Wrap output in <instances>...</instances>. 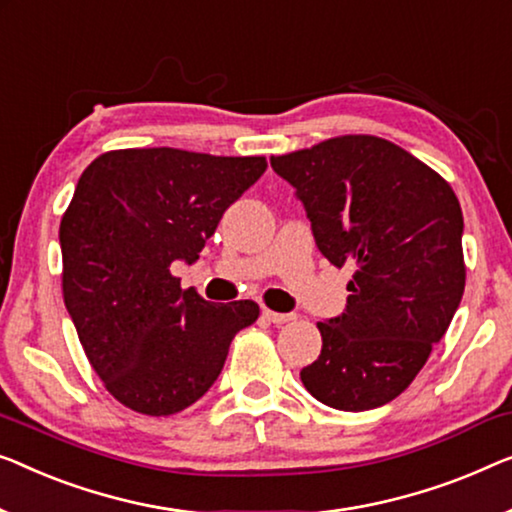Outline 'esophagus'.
<instances>
[{"label": "esophagus", "mask_w": 512, "mask_h": 512, "mask_svg": "<svg viewBox=\"0 0 512 512\" xmlns=\"http://www.w3.org/2000/svg\"><path fill=\"white\" fill-rule=\"evenodd\" d=\"M263 316L274 325H284L295 318V314H279V311H272V309H263Z\"/></svg>", "instance_id": "esophagus-1"}]
</instances>
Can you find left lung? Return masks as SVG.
<instances>
[{
  "label": "left lung",
  "mask_w": 512,
  "mask_h": 512,
  "mask_svg": "<svg viewBox=\"0 0 512 512\" xmlns=\"http://www.w3.org/2000/svg\"><path fill=\"white\" fill-rule=\"evenodd\" d=\"M305 205L316 247L353 265L344 314L300 372L318 402L369 411L409 388L464 293L462 207L439 173L376 136H339L272 157Z\"/></svg>",
  "instance_id": "8db88e82"
}]
</instances>
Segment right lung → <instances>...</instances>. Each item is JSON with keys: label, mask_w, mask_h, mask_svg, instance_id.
Returning <instances> with one entry per match:
<instances>
[{"label": "right lung", "mask_w": 512, "mask_h": 512, "mask_svg": "<svg viewBox=\"0 0 512 512\" xmlns=\"http://www.w3.org/2000/svg\"><path fill=\"white\" fill-rule=\"evenodd\" d=\"M265 157L145 147L96 157L59 224L62 291L87 360L117 402L170 416L201 399L228 346L258 318L251 300L182 291L221 217L265 173Z\"/></svg>", "instance_id": "right-lung-1"}]
</instances>
